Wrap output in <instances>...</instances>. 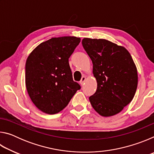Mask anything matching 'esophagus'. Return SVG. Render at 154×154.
I'll use <instances>...</instances> for the list:
<instances>
[{
	"instance_id": "1",
	"label": "esophagus",
	"mask_w": 154,
	"mask_h": 154,
	"mask_svg": "<svg viewBox=\"0 0 154 154\" xmlns=\"http://www.w3.org/2000/svg\"><path fill=\"white\" fill-rule=\"evenodd\" d=\"M85 79H86V77H82V79H81V81H80V82H79L80 84L82 85H83V84H84V82H85Z\"/></svg>"
}]
</instances>
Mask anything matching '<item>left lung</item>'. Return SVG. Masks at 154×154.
Returning <instances> with one entry per match:
<instances>
[{
	"label": "left lung",
	"instance_id": "1",
	"mask_svg": "<svg viewBox=\"0 0 154 154\" xmlns=\"http://www.w3.org/2000/svg\"><path fill=\"white\" fill-rule=\"evenodd\" d=\"M83 48L93 63L97 89L89 100L100 116L119 113L134 98L138 83L137 67L124 47L105 39L84 38Z\"/></svg>",
	"mask_w": 154,
	"mask_h": 154
}]
</instances>
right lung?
<instances>
[{
	"instance_id": "obj_1",
	"label": "right lung",
	"mask_w": 154,
	"mask_h": 154,
	"mask_svg": "<svg viewBox=\"0 0 154 154\" xmlns=\"http://www.w3.org/2000/svg\"><path fill=\"white\" fill-rule=\"evenodd\" d=\"M80 38L62 36L41 43L28 57L26 86L39 110L56 114L64 109L81 86L72 79L69 58Z\"/></svg>"
}]
</instances>
